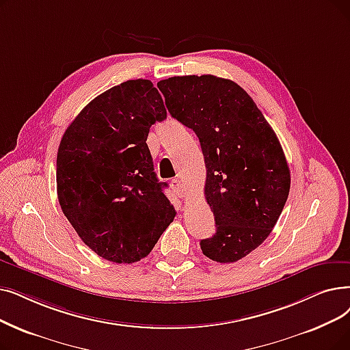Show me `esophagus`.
<instances>
[{"label":"esophagus","mask_w":350,"mask_h":350,"mask_svg":"<svg viewBox=\"0 0 350 350\" xmlns=\"http://www.w3.org/2000/svg\"><path fill=\"white\" fill-rule=\"evenodd\" d=\"M170 186H172V190L176 193L177 197H180V199H183V197L186 196L183 183H181L180 178H173V180L170 181Z\"/></svg>","instance_id":"34e87169"}]
</instances>
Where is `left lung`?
Returning <instances> with one entry per match:
<instances>
[{
  "label": "left lung",
  "instance_id": "8db88e82",
  "mask_svg": "<svg viewBox=\"0 0 350 350\" xmlns=\"http://www.w3.org/2000/svg\"><path fill=\"white\" fill-rule=\"evenodd\" d=\"M165 107L199 137L206 164L204 194L216 233L204 256L233 263L271 233L291 190V170L267 120L234 81L183 75L157 83Z\"/></svg>",
  "mask_w": 350,
  "mask_h": 350
}]
</instances>
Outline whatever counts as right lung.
<instances>
[{"instance_id":"1","label":"right lung","mask_w":350,"mask_h":350,"mask_svg":"<svg viewBox=\"0 0 350 350\" xmlns=\"http://www.w3.org/2000/svg\"><path fill=\"white\" fill-rule=\"evenodd\" d=\"M165 117L153 83L129 80L90 101L59 143V206L80 239L105 260H142L176 216L146 143L150 127Z\"/></svg>"}]
</instances>
